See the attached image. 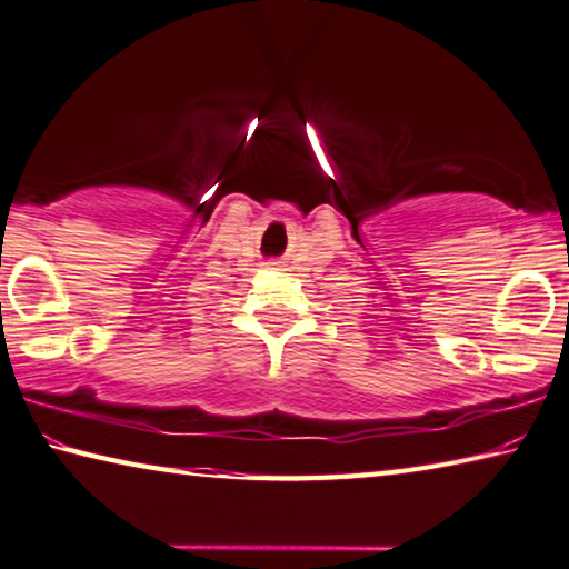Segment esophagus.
Segmentation results:
<instances>
[{"label": "esophagus", "instance_id": "esophagus-1", "mask_svg": "<svg viewBox=\"0 0 569 569\" xmlns=\"http://www.w3.org/2000/svg\"><path fill=\"white\" fill-rule=\"evenodd\" d=\"M269 269H279V264H277V262H272V264H269Z\"/></svg>", "mask_w": 569, "mask_h": 569}]
</instances>
